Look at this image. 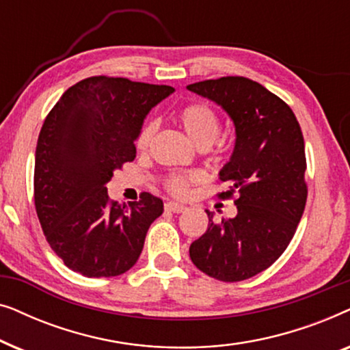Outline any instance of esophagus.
Instances as JSON below:
<instances>
[{"label": "esophagus", "instance_id": "obj_1", "mask_svg": "<svg viewBox=\"0 0 350 350\" xmlns=\"http://www.w3.org/2000/svg\"><path fill=\"white\" fill-rule=\"evenodd\" d=\"M165 210H167V212H174V213H183L186 207H185V205L176 204V202H167Z\"/></svg>", "mask_w": 350, "mask_h": 350}]
</instances>
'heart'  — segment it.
<instances>
[{"label": "heart", "instance_id": "heart-1", "mask_svg": "<svg viewBox=\"0 0 350 350\" xmlns=\"http://www.w3.org/2000/svg\"><path fill=\"white\" fill-rule=\"evenodd\" d=\"M178 121L186 132V135L196 146H210L217 140L219 133V121L218 116L215 114L212 108L207 105L194 103L189 107L183 108L178 114ZM156 122H148L142 127L138 133L135 146L140 151H145L152 140L156 133ZM198 180V174H191V172H175L170 174L167 178V188L176 196L185 194L188 191V186L193 181Z\"/></svg>", "mask_w": 350, "mask_h": 350}]
</instances>
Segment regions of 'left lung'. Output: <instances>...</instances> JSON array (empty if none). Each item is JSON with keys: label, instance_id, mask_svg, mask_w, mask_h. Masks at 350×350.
<instances>
[{"label": "left lung", "instance_id": "8db88e82", "mask_svg": "<svg viewBox=\"0 0 350 350\" xmlns=\"http://www.w3.org/2000/svg\"><path fill=\"white\" fill-rule=\"evenodd\" d=\"M191 92L221 107L234 124L236 140L219 180L237 191V215L213 221L189 247L191 261L213 279L239 282L265 271L288 247L303 217L304 138L284 100L241 76L200 81Z\"/></svg>", "mask_w": 350, "mask_h": 350}]
</instances>
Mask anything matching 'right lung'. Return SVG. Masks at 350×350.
Wrapping results in <instances>:
<instances>
[{
	"instance_id": "right-lung-1",
	"label": "right lung",
	"mask_w": 350,
	"mask_h": 350,
	"mask_svg": "<svg viewBox=\"0 0 350 350\" xmlns=\"http://www.w3.org/2000/svg\"><path fill=\"white\" fill-rule=\"evenodd\" d=\"M170 85L94 76L65 90L47 114L35 154V205L52 250L85 277L121 275L135 265L151 223L164 212L143 193L129 207L108 199V181L135 159L148 113Z\"/></svg>"
}]
</instances>
